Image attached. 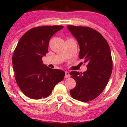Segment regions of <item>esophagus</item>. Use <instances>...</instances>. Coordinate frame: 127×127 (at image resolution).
<instances>
[{
  "label": "esophagus",
  "instance_id": "obj_1",
  "mask_svg": "<svg viewBox=\"0 0 127 127\" xmlns=\"http://www.w3.org/2000/svg\"><path fill=\"white\" fill-rule=\"evenodd\" d=\"M70 73L69 72H67V71H66L65 72V77L66 79H67V78H69L70 77Z\"/></svg>",
  "mask_w": 127,
  "mask_h": 127
}]
</instances>
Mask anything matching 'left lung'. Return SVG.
<instances>
[{
  "mask_svg": "<svg viewBox=\"0 0 127 127\" xmlns=\"http://www.w3.org/2000/svg\"><path fill=\"white\" fill-rule=\"evenodd\" d=\"M67 28L79 44V58L87 64V70L83 73L70 72L76 86L70 90V94L80 101L88 102L102 93L110 79L113 69L110 47L95 29L72 25Z\"/></svg>",
  "mask_w": 127,
  "mask_h": 127,
  "instance_id": "left-lung-1",
  "label": "left lung"
}]
</instances>
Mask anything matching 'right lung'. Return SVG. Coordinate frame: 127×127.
<instances>
[{"label": "right lung", "instance_id": "right-lung-1", "mask_svg": "<svg viewBox=\"0 0 127 127\" xmlns=\"http://www.w3.org/2000/svg\"><path fill=\"white\" fill-rule=\"evenodd\" d=\"M63 26H43L28 31L14 51L12 62L19 88L29 98H45L55 85L63 80L65 73L43 65L41 58L48 52L50 38Z\"/></svg>", "mask_w": 127, "mask_h": 127}]
</instances>
